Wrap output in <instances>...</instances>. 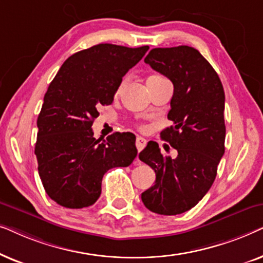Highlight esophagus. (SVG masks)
I'll return each instance as SVG.
<instances>
[{"instance_id": "obj_1", "label": "esophagus", "mask_w": 263, "mask_h": 263, "mask_svg": "<svg viewBox=\"0 0 263 263\" xmlns=\"http://www.w3.org/2000/svg\"><path fill=\"white\" fill-rule=\"evenodd\" d=\"M146 143H147L146 139L141 138V136H138V138H136L135 145H136V148H138V152H141V151H142L143 148H145Z\"/></svg>"}]
</instances>
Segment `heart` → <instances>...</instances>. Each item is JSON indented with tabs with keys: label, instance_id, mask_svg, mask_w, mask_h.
Here are the masks:
<instances>
[{
	"label": "heart",
	"instance_id": "heart-1",
	"mask_svg": "<svg viewBox=\"0 0 263 263\" xmlns=\"http://www.w3.org/2000/svg\"><path fill=\"white\" fill-rule=\"evenodd\" d=\"M159 79H163V77H161V75L154 74V75H151V77L148 78V80H159ZM148 80H147V81H148ZM123 85H124V82H122V84L120 85V87H118V91H120V89L123 87Z\"/></svg>",
	"mask_w": 263,
	"mask_h": 263
}]
</instances>
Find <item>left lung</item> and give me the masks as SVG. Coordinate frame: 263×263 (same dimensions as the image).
I'll return each instance as SVG.
<instances>
[{
	"instance_id": "left-lung-1",
	"label": "left lung",
	"mask_w": 263,
	"mask_h": 263,
	"mask_svg": "<svg viewBox=\"0 0 263 263\" xmlns=\"http://www.w3.org/2000/svg\"><path fill=\"white\" fill-rule=\"evenodd\" d=\"M145 62L174 84L167 114L172 125L160 136L177 157L163 156L157 142L147 143L139 158L156 172V182L141 199L154 213L181 214L206 195L224 156V88L217 71L192 46L152 49Z\"/></svg>"
}]
</instances>
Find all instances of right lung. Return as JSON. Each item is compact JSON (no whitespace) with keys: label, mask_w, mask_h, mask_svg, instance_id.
<instances>
[{"label":"right lung","mask_w":263,"mask_h":263,"mask_svg":"<svg viewBox=\"0 0 263 263\" xmlns=\"http://www.w3.org/2000/svg\"><path fill=\"white\" fill-rule=\"evenodd\" d=\"M148 49L98 44L81 50L64 61L49 85L34 153L43 186L61 206H91L99 199L105 172L135 159L134 134L96 139L91 127L100 106L112 104L122 78Z\"/></svg>","instance_id":"add662e5"}]
</instances>
